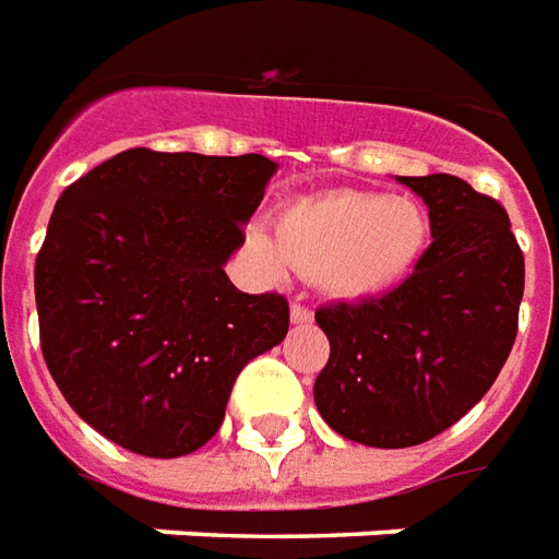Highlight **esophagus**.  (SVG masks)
<instances>
[{"mask_svg":"<svg viewBox=\"0 0 559 559\" xmlns=\"http://www.w3.org/2000/svg\"><path fill=\"white\" fill-rule=\"evenodd\" d=\"M288 316H292V322L295 324H307L312 319V310L295 300V304H292V310H288Z\"/></svg>","mask_w":559,"mask_h":559,"instance_id":"obj_1","label":"esophagus"}]
</instances>
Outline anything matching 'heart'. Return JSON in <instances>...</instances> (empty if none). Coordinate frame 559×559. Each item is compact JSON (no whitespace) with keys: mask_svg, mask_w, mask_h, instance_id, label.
<instances>
[{"mask_svg":"<svg viewBox=\"0 0 559 559\" xmlns=\"http://www.w3.org/2000/svg\"><path fill=\"white\" fill-rule=\"evenodd\" d=\"M430 243V216L413 198L385 192H328L298 198L276 213V240L249 235L271 276L292 267L316 273L324 295L373 300L400 286Z\"/></svg>","mask_w":559,"mask_h":559,"instance_id":"1","label":"heart"}]
</instances>
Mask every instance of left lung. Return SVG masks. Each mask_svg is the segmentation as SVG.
Returning a JSON list of instances; mask_svg holds the SVG:
<instances>
[{
    "label": "left lung",
    "instance_id": "8db88e82",
    "mask_svg": "<svg viewBox=\"0 0 559 559\" xmlns=\"http://www.w3.org/2000/svg\"><path fill=\"white\" fill-rule=\"evenodd\" d=\"M400 183L425 198L433 243L382 298L316 310L331 343L316 406L373 449H409L461 421L500 376L524 298V252L500 201L451 174Z\"/></svg>",
    "mask_w": 559,
    "mask_h": 559
}]
</instances>
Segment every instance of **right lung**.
<instances>
[{
    "mask_svg": "<svg viewBox=\"0 0 559 559\" xmlns=\"http://www.w3.org/2000/svg\"><path fill=\"white\" fill-rule=\"evenodd\" d=\"M276 162L122 150L71 183L35 259L47 370L102 437L144 457L201 449L237 373L283 343L288 300L225 261Z\"/></svg>",
    "mask_w": 559,
    "mask_h": 559,
    "instance_id": "obj_1",
    "label": "right lung"
}]
</instances>
